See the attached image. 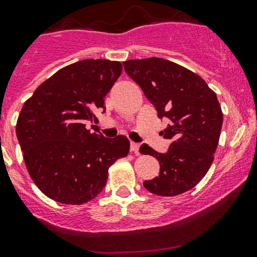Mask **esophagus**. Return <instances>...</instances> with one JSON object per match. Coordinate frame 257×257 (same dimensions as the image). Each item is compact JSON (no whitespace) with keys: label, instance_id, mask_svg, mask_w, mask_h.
Listing matches in <instances>:
<instances>
[{"label":"esophagus","instance_id":"esophagus-1","mask_svg":"<svg viewBox=\"0 0 257 257\" xmlns=\"http://www.w3.org/2000/svg\"><path fill=\"white\" fill-rule=\"evenodd\" d=\"M139 150H140L139 143L131 142V145H130V151H131L132 153H135V154H139Z\"/></svg>","mask_w":257,"mask_h":257}]
</instances>
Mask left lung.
Segmentation results:
<instances>
[{
  "mask_svg": "<svg viewBox=\"0 0 257 257\" xmlns=\"http://www.w3.org/2000/svg\"><path fill=\"white\" fill-rule=\"evenodd\" d=\"M126 73L140 85L170 125L162 131L173 140L167 153L142 145L140 152L158 159L159 175L143 186L154 195L176 196L202 180L213 162L223 112L216 93L198 74L169 60L150 57L122 62Z\"/></svg>",
  "mask_w": 257,
  "mask_h": 257,
  "instance_id": "obj_1",
  "label": "left lung"
}]
</instances>
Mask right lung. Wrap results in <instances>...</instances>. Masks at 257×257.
<instances>
[{
    "label": "right lung",
    "mask_w": 257,
    "mask_h": 257,
    "mask_svg": "<svg viewBox=\"0 0 257 257\" xmlns=\"http://www.w3.org/2000/svg\"><path fill=\"white\" fill-rule=\"evenodd\" d=\"M118 61L87 59L52 74L21 110L16 132L30 178L44 195L82 205L103 191L107 170L127 156L130 141L87 130L105 111V95L120 77Z\"/></svg>",
    "instance_id": "obj_1"
}]
</instances>
